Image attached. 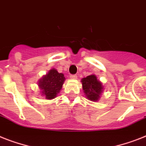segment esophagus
Masks as SVG:
<instances>
[{
  "instance_id": "34e87169",
  "label": "esophagus",
  "mask_w": 146,
  "mask_h": 146,
  "mask_svg": "<svg viewBox=\"0 0 146 146\" xmlns=\"http://www.w3.org/2000/svg\"><path fill=\"white\" fill-rule=\"evenodd\" d=\"M70 78H72V79H76L77 78V75L76 74H71Z\"/></svg>"
}]
</instances>
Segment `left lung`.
Listing matches in <instances>:
<instances>
[{
	"mask_svg": "<svg viewBox=\"0 0 146 146\" xmlns=\"http://www.w3.org/2000/svg\"><path fill=\"white\" fill-rule=\"evenodd\" d=\"M81 82L83 90L88 99L93 102L98 100L103 90V86L102 83L97 80L96 76L94 74L87 76L86 78H83Z\"/></svg>",
	"mask_w": 146,
	"mask_h": 146,
	"instance_id": "8db88e82",
	"label": "left lung"
}]
</instances>
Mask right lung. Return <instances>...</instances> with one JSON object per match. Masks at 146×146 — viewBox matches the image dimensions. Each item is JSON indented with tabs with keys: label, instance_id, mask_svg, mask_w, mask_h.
Returning a JSON list of instances; mask_svg holds the SVG:
<instances>
[{
	"label": "right lung",
	"instance_id": "obj_1",
	"mask_svg": "<svg viewBox=\"0 0 146 146\" xmlns=\"http://www.w3.org/2000/svg\"><path fill=\"white\" fill-rule=\"evenodd\" d=\"M65 77L63 74L59 73L56 69H51L44 76L38 83V86L42 90V96L46 99H52L60 92L64 83Z\"/></svg>",
	"mask_w": 146,
	"mask_h": 146
}]
</instances>
